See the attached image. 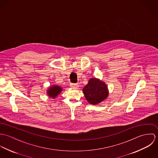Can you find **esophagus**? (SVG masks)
Listing matches in <instances>:
<instances>
[{"label":"esophagus","instance_id":"obj_1","mask_svg":"<svg viewBox=\"0 0 158 158\" xmlns=\"http://www.w3.org/2000/svg\"><path fill=\"white\" fill-rule=\"evenodd\" d=\"M70 87L72 88H77L78 87V85L75 83H70Z\"/></svg>","mask_w":158,"mask_h":158}]
</instances>
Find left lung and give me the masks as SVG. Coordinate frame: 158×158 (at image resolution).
<instances>
[{"label": "left lung", "instance_id": "8db88e82", "mask_svg": "<svg viewBox=\"0 0 158 158\" xmlns=\"http://www.w3.org/2000/svg\"><path fill=\"white\" fill-rule=\"evenodd\" d=\"M87 101L93 105L100 103L107 98L109 95L108 86L104 81L97 78H91L83 89Z\"/></svg>", "mask_w": 158, "mask_h": 158}]
</instances>
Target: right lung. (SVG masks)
Returning a JSON list of instances; mask_svg holds the SVG:
<instances>
[{"label": "right lung", "instance_id": "obj_1", "mask_svg": "<svg viewBox=\"0 0 158 158\" xmlns=\"http://www.w3.org/2000/svg\"><path fill=\"white\" fill-rule=\"evenodd\" d=\"M62 90V87L56 85H53L48 88V89L47 90V94L48 97L55 98L61 92Z\"/></svg>", "mask_w": 158, "mask_h": 158}]
</instances>
